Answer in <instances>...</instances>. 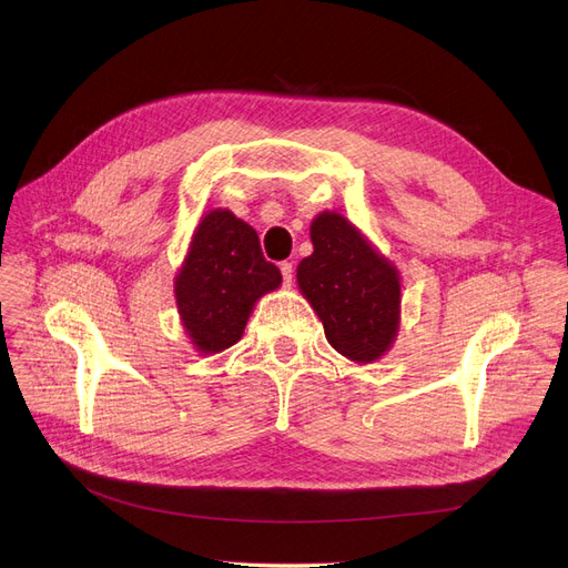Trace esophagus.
I'll return each mask as SVG.
<instances>
[{
  "mask_svg": "<svg viewBox=\"0 0 568 568\" xmlns=\"http://www.w3.org/2000/svg\"><path fill=\"white\" fill-rule=\"evenodd\" d=\"M281 273H283V283L290 287L292 278H295V264H292V262H281Z\"/></svg>",
  "mask_w": 568,
  "mask_h": 568,
  "instance_id": "esophagus-1",
  "label": "esophagus"
}]
</instances>
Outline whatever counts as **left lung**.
<instances>
[{
    "label": "left lung",
    "mask_w": 568,
    "mask_h": 568,
    "mask_svg": "<svg viewBox=\"0 0 568 568\" xmlns=\"http://www.w3.org/2000/svg\"><path fill=\"white\" fill-rule=\"evenodd\" d=\"M311 243L297 285L329 346L351 363L379 361L400 332V273L337 210L313 217Z\"/></svg>",
    "instance_id": "obj_1"
}]
</instances>
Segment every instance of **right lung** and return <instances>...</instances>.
<instances>
[{
	"label": "right lung",
	"instance_id": "right-lung-1",
	"mask_svg": "<svg viewBox=\"0 0 568 568\" xmlns=\"http://www.w3.org/2000/svg\"><path fill=\"white\" fill-rule=\"evenodd\" d=\"M276 264L264 260L260 236L231 210H207L175 276L180 323L201 355L234 346L255 304L281 287Z\"/></svg>",
	"mask_w": 568,
	"mask_h": 568
}]
</instances>
